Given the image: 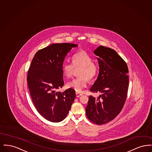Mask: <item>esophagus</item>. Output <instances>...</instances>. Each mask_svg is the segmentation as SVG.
<instances>
[{
    "label": "esophagus",
    "mask_w": 152,
    "mask_h": 152,
    "mask_svg": "<svg viewBox=\"0 0 152 152\" xmlns=\"http://www.w3.org/2000/svg\"><path fill=\"white\" fill-rule=\"evenodd\" d=\"M76 97H79L80 96H82V95H83V94H80V93H77V92H76Z\"/></svg>",
    "instance_id": "34e87169"
}]
</instances>
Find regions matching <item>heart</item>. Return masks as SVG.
<instances>
[{
	"mask_svg": "<svg viewBox=\"0 0 152 152\" xmlns=\"http://www.w3.org/2000/svg\"><path fill=\"white\" fill-rule=\"evenodd\" d=\"M72 63L65 62L62 65L64 75L67 77L72 75L75 68L81 67L80 70V77L74 79L66 84L68 88L73 89L76 92L80 93L87 87L88 79H94L98 73V66L93 61V58L84 50L79 51L73 55Z\"/></svg>",
	"mask_w": 152,
	"mask_h": 152,
	"instance_id": "1",
	"label": "heart"
}]
</instances>
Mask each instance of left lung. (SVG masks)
Wrapping results in <instances>:
<instances>
[{"instance_id": "8db88e82", "label": "left lung", "mask_w": 152, "mask_h": 152, "mask_svg": "<svg viewBox=\"0 0 152 152\" xmlns=\"http://www.w3.org/2000/svg\"><path fill=\"white\" fill-rule=\"evenodd\" d=\"M94 53L100 69L90 91L101 94L98 98L89 96L86 112L91 122L101 125L113 120L121 111L127 97L129 71L126 62L114 50L101 45Z\"/></svg>"}]
</instances>
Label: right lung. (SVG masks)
<instances>
[{"mask_svg": "<svg viewBox=\"0 0 152 152\" xmlns=\"http://www.w3.org/2000/svg\"><path fill=\"white\" fill-rule=\"evenodd\" d=\"M70 43L52 44L35 53L29 66L27 83L32 101L40 115L53 123L63 121L76 97L69 88L57 91L64 83L62 65L68 52L77 47Z\"/></svg>", "mask_w": 152, "mask_h": 152, "instance_id": "1", "label": "right lung"}]
</instances>
